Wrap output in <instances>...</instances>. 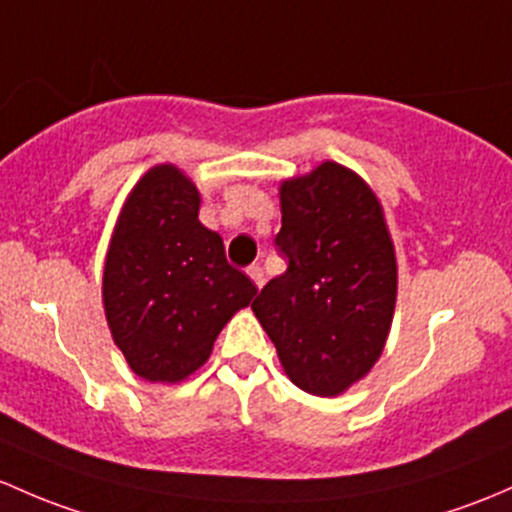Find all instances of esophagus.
<instances>
[{
  "instance_id": "esophagus-1",
  "label": "esophagus",
  "mask_w": 512,
  "mask_h": 512,
  "mask_svg": "<svg viewBox=\"0 0 512 512\" xmlns=\"http://www.w3.org/2000/svg\"><path fill=\"white\" fill-rule=\"evenodd\" d=\"M247 274H250L252 282L257 284V289H260L262 284H265V272H262L260 265H250V267H247Z\"/></svg>"
}]
</instances>
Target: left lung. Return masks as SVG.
Wrapping results in <instances>:
<instances>
[{
  "instance_id": "1",
  "label": "left lung",
  "mask_w": 512,
  "mask_h": 512,
  "mask_svg": "<svg viewBox=\"0 0 512 512\" xmlns=\"http://www.w3.org/2000/svg\"><path fill=\"white\" fill-rule=\"evenodd\" d=\"M279 196L274 245L287 272L262 287L252 311L294 385L338 395L373 368L392 324L397 265L383 208L333 161L282 184Z\"/></svg>"
}]
</instances>
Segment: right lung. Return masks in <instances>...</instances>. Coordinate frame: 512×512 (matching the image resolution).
<instances>
[{
  "mask_svg": "<svg viewBox=\"0 0 512 512\" xmlns=\"http://www.w3.org/2000/svg\"><path fill=\"white\" fill-rule=\"evenodd\" d=\"M196 186L154 166L129 193L102 277L107 324L129 368L149 383H179L201 368L220 328L257 294L225 260L218 233L198 220Z\"/></svg>",
  "mask_w": 512,
  "mask_h": 512,
  "instance_id": "1",
  "label": "right lung"
}]
</instances>
